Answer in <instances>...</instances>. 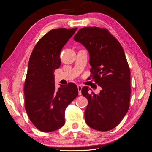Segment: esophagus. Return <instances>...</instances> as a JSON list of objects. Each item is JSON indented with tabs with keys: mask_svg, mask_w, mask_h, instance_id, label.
<instances>
[{
	"mask_svg": "<svg viewBox=\"0 0 152 152\" xmlns=\"http://www.w3.org/2000/svg\"><path fill=\"white\" fill-rule=\"evenodd\" d=\"M77 89H78V91H79V95H81L82 94V86L80 85H79L77 86Z\"/></svg>",
	"mask_w": 152,
	"mask_h": 152,
	"instance_id": "1",
	"label": "esophagus"
}]
</instances>
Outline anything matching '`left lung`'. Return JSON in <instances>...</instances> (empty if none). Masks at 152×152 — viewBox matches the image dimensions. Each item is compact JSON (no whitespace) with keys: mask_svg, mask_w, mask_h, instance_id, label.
<instances>
[{"mask_svg":"<svg viewBox=\"0 0 152 152\" xmlns=\"http://www.w3.org/2000/svg\"><path fill=\"white\" fill-rule=\"evenodd\" d=\"M88 50L93 79L102 87L98 94L82 93L88 100L84 116L90 127L108 131L115 127L127 113L131 96V72L121 44L105 28L84 27L74 36Z\"/></svg>","mask_w":152,"mask_h":152,"instance_id":"obj_1","label":"left lung"}]
</instances>
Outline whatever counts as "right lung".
<instances>
[{"mask_svg": "<svg viewBox=\"0 0 152 152\" xmlns=\"http://www.w3.org/2000/svg\"><path fill=\"white\" fill-rule=\"evenodd\" d=\"M77 29L51 30L39 40L31 54L24 86L25 107L31 122L44 132L64 126L66 108L79 94L73 83L56 89L54 75L61 65V49Z\"/></svg>", "mask_w": 152, "mask_h": 152, "instance_id": "add662e5", "label": "right lung"}]
</instances>
